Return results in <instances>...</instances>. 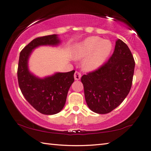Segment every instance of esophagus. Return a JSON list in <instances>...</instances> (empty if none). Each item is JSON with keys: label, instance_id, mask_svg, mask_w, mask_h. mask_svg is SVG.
I'll list each match as a JSON object with an SVG mask.
<instances>
[{"label": "esophagus", "instance_id": "1", "mask_svg": "<svg viewBox=\"0 0 151 151\" xmlns=\"http://www.w3.org/2000/svg\"><path fill=\"white\" fill-rule=\"evenodd\" d=\"M74 77H75V79L76 81L80 80V78H81V74L77 72V71H76L75 73V75H74Z\"/></svg>", "mask_w": 151, "mask_h": 151}]
</instances>
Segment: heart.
Wrapping results in <instances>:
<instances>
[{"instance_id": "b5f03b06", "label": "heart", "mask_w": 151, "mask_h": 151, "mask_svg": "<svg viewBox=\"0 0 151 151\" xmlns=\"http://www.w3.org/2000/svg\"><path fill=\"white\" fill-rule=\"evenodd\" d=\"M112 44L109 40L89 37L79 42L73 51L75 60H83L82 67L86 72H93L104 65L111 55Z\"/></svg>"}]
</instances>
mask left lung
Instances as JSON below:
<instances>
[{
	"mask_svg": "<svg viewBox=\"0 0 151 151\" xmlns=\"http://www.w3.org/2000/svg\"><path fill=\"white\" fill-rule=\"evenodd\" d=\"M135 63L129 48L121 39L108 62L82 76L86 104L92 111L106 114L124 100L132 86Z\"/></svg>",
	"mask_w": 151,
	"mask_h": 151,
	"instance_id": "left-lung-1",
	"label": "left lung"
}]
</instances>
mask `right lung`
Segmentation results:
<instances>
[{
    "instance_id": "right-lung-1",
    "label": "right lung",
    "mask_w": 151,
    "mask_h": 151,
    "mask_svg": "<svg viewBox=\"0 0 151 151\" xmlns=\"http://www.w3.org/2000/svg\"><path fill=\"white\" fill-rule=\"evenodd\" d=\"M60 43L58 35L37 38L22 50L19 56L17 76L20 91L37 111L47 115L57 114L63 109L68 91L75 81V71L57 72L40 78L30 72L29 60L35 48L40 46L57 47Z\"/></svg>"
}]
</instances>
